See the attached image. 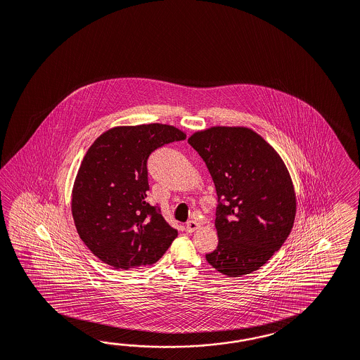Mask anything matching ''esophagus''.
Wrapping results in <instances>:
<instances>
[{
    "label": "esophagus",
    "mask_w": 360,
    "mask_h": 360,
    "mask_svg": "<svg viewBox=\"0 0 360 360\" xmlns=\"http://www.w3.org/2000/svg\"><path fill=\"white\" fill-rule=\"evenodd\" d=\"M199 226H200L199 221H196V220H190V221H187V223H186V231H187L188 233H193V232H195Z\"/></svg>",
    "instance_id": "esophagus-1"
}]
</instances>
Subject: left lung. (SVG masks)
<instances>
[{
    "instance_id": "8db88e82",
    "label": "left lung",
    "mask_w": 360,
    "mask_h": 360,
    "mask_svg": "<svg viewBox=\"0 0 360 360\" xmlns=\"http://www.w3.org/2000/svg\"><path fill=\"white\" fill-rule=\"evenodd\" d=\"M212 176L219 243L205 259L226 276L261 269L291 233L296 195L282 157L248 127H211L188 137Z\"/></svg>"
}]
</instances>
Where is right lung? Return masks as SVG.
Here are the masks:
<instances>
[{"label": "right lung", "mask_w": 360, "mask_h": 360, "mask_svg": "<svg viewBox=\"0 0 360 360\" xmlns=\"http://www.w3.org/2000/svg\"><path fill=\"white\" fill-rule=\"evenodd\" d=\"M173 126L110 128L89 148L72 190L79 238L102 262L129 270L157 262L178 236L146 200V162L160 146L185 140Z\"/></svg>", "instance_id": "1"}]
</instances>
